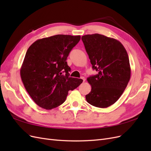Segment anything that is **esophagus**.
Instances as JSON below:
<instances>
[{
    "mask_svg": "<svg viewBox=\"0 0 151 151\" xmlns=\"http://www.w3.org/2000/svg\"><path fill=\"white\" fill-rule=\"evenodd\" d=\"M81 79L82 80H83V82H84V81H85V80H86V79H85V77H82Z\"/></svg>",
    "mask_w": 151,
    "mask_h": 151,
    "instance_id": "34e87169",
    "label": "esophagus"
}]
</instances>
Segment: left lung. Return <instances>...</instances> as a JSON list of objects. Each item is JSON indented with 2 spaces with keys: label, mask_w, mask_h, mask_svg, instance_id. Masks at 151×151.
<instances>
[{
  "label": "left lung",
  "mask_w": 151,
  "mask_h": 151,
  "mask_svg": "<svg viewBox=\"0 0 151 151\" xmlns=\"http://www.w3.org/2000/svg\"><path fill=\"white\" fill-rule=\"evenodd\" d=\"M93 68L98 74L88 77L91 92L86 101L98 108H107L123 94L130 79L127 52L116 39L98 33L82 36Z\"/></svg>",
  "instance_id": "obj_1"
}]
</instances>
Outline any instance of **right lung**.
<instances>
[{"label":"right lung","instance_id":"right-lung-1","mask_svg":"<svg viewBox=\"0 0 151 151\" xmlns=\"http://www.w3.org/2000/svg\"><path fill=\"white\" fill-rule=\"evenodd\" d=\"M81 36L57 35L36 40L29 47L20 75L27 92L41 108L52 109L65 101L69 90L82 83L70 77L66 62Z\"/></svg>","mask_w":151,"mask_h":151}]
</instances>
